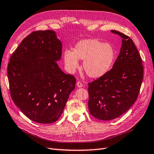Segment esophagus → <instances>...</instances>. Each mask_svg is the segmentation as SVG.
Returning <instances> with one entry per match:
<instances>
[{
    "label": "esophagus",
    "instance_id": "34e87169",
    "mask_svg": "<svg viewBox=\"0 0 154 154\" xmlns=\"http://www.w3.org/2000/svg\"><path fill=\"white\" fill-rule=\"evenodd\" d=\"M76 85H77V87H79V88H80V87H83V84H82V83L80 82H78L76 83Z\"/></svg>",
    "mask_w": 154,
    "mask_h": 154
}]
</instances>
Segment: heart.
<instances>
[{
  "instance_id": "1",
  "label": "heart",
  "mask_w": 154,
  "mask_h": 154,
  "mask_svg": "<svg viewBox=\"0 0 154 154\" xmlns=\"http://www.w3.org/2000/svg\"><path fill=\"white\" fill-rule=\"evenodd\" d=\"M115 51L109 44L98 39H83L75 45L73 51H64V61L69 71L79 67V60H83V68L87 75L98 78L108 72L115 59Z\"/></svg>"
}]
</instances>
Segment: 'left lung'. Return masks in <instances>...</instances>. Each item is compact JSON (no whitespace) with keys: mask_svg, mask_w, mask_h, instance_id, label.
<instances>
[{"mask_svg":"<svg viewBox=\"0 0 154 154\" xmlns=\"http://www.w3.org/2000/svg\"><path fill=\"white\" fill-rule=\"evenodd\" d=\"M111 32L122 38L119 54L108 72L88 84L90 114L103 121L118 118L132 106L143 78L142 59L133 40L119 31Z\"/></svg>","mask_w":154,"mask_h":154,"instance_id":"1","label":"left lung"}]
</instances>
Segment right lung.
Listing matches in <instances>:
<instances>
[{
    "instance_id": "1",
    "label": "right lung",
    "mask_w": 154,
    "mask_h": 154,
    "mask_svg": "<svg viewBox=\"0 0 154 154\" xmlns=\"http://www.w3.org/2000/svg\"><path fill=\"white\" fill-rule=\"evenodd\" d=\"M62 52L54 31H33L22 41L8 65L11 98L35 122L57 121L75 88L76 78L65 74L56 62Z\"/></svg>"
}]
</instances>
